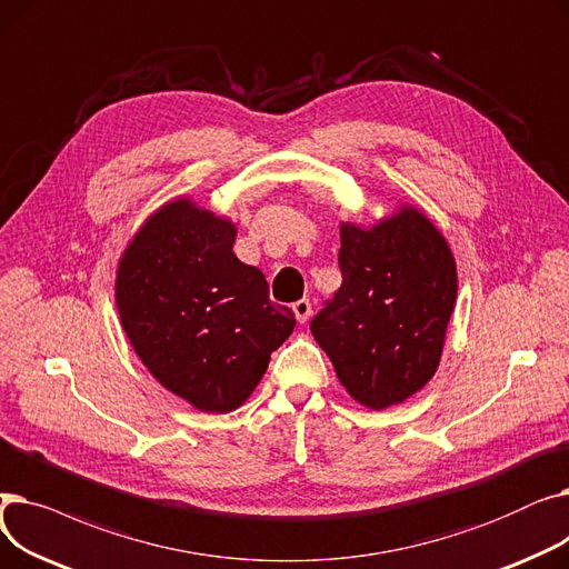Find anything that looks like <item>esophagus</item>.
Segmentation results:
<instances>
[{
    "label": "esophagus",
    "mask_w": 569,
    "mask_h": 569,
    "mask_svg": "<svg viewBox=\"0 0 569 569\" xmlns=\"http://www.w3.org/2000/svg\"><path fill=\"white\" fill-rule=\"evenodd\" d=\"M292 311H295V318L297 322H307L311 318V302L309 300H300L292 305Z\"/></svg>",
    "instance_id": "34e87169"
}]
</instances>
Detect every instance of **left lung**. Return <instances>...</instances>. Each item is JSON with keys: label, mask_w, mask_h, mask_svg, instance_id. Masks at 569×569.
<instances>
[{"label": "left lung", "mask_w": 569, "mask_h": 569, "mask_svg": "<svg viewBox=\"0 0 569 569\" xmlns=\"http://www.w3.org/2000/svg\"><path fill=\"white\" fill-rule=\"evenodd\" d=\"M335 300L311 320L346 392L371 410L403 403L433 378L457 302L445 234L412 204L371 228L341 223Z\"/></svg>", "instance_id": "left-lung-1"}]
</instances>
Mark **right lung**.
<instances>
[{"instance_id":"obj_1","label":"right lung","mask_w":569,"mask_h":569,"mask_svg":"<svg viewBox=\"0 0 569 569\" xmlns=\"http://www.w3.org/2000/svg\"><path fill=\"white\" fill-rule=\"evenodd\" d=\"M237 228L191 198L161 204L117 264L124 332L168 392L202 412L242 406L295 327L258 267L232 253Z\"/></svg>"}]
</instances>
